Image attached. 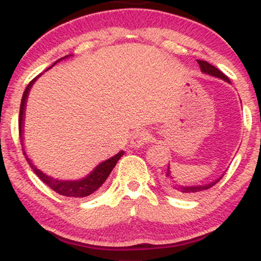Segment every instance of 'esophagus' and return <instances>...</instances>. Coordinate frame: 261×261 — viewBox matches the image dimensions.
Segmentation results:
<instances>
[{
    "mask_svg": "<svg viewBox=\"0 0 261 261\" xmlns=\"http://www.w3.org/2000/svg\"><path fill=\"white\" fill-rule=\"evenodd\" d=\"M149 141V134L146 130H141L135 133V135L131 137L130 146L134 148H140L142 147L145 143H147Z\"/></svg>",
    "mask_w": 261,
    "mask_h": 261,
    "instance_id": "obj_1",
    "label": "esophagus"
}]
</instances>
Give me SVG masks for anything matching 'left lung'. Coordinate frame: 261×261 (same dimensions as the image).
I'll list each match as a JSON object with an SVG mask.
<instances>
[{
    "instance_id": "obj_1",
    "label": "left lung",
    "mask_w": 261,
    "mask_h": 261,
    "mask_svg": "<svg viewBox=\"0 0 261 261\" xmlns=\"http://www.w3.org/2000/svg\"><path fill=\"white\" fill-rule=\"evenodd\" d=\"M197 64H199L200 68H201V71L203 73L206 74H210V76H214V77H217V79H221L223 81H226V82L230 83V81L228 80V77L224 76V74L221 72L220 70H217L215 66L210 65L208 62L206 61H202V60H197ZM167 176L168 178L172 179V188L174 189L176 193H180V194H184V195H187V194H194V193H199V191H202V190H207V189L212 188L215 184H217L218 181L221 180V178H222L223 174L221 176H218L217 179H215L214 181L208 182V184H202V185H191V187H185V185H178L175 184V181L173 180L172 175H170V170H169V166H168V170H167Z\"/></svg>"
}]
</instances>
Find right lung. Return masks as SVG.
Returning a JSON list of instances; mask_svg holds the SVG:
<instances>
[{
  "label": "right lung",
  "mask_w": 261,
  "mask_h": 261,
  "mask_svg": "<svg viewBox=\"0 0 261 261\" xmlns=\"http://www.w3.org/2000/svg\"><path fill=\"white\" fill-rule=\"evenodd\" d=\"M70 56L71 55H67V56H65V58L59 59L58 61L54 62V65L58 64V62L61 61V60L70 58ZM53 66H51V67H53ZM51 67H49V68H51ZM49 68H47V70H49ZM40 76H41V74H39V76L35 77V79L33 80L28 86H27L25 91H24V93H23L22 101H20L19 136H20V142H22L23 154L25 155L27 162L29 163L31 168L34 170L35 174H37L39 178H40V180L44 181L45 184L47 185V187H49L50 189H53L54 191H56V193L60 194V195L67 196V197H86V196H89L91 194L94 193V191H97L98 189H99L101 185H103V182L107 180V178L109 176L110 173H112L114 167H115L116 162L120 160V158L122 157V154H124V151H120L118 154L113 155V157L109 158V160L101 162V163L98 164V166L95 167V168L93 169L88 175L85 176V178H82V179H79V180H61V179H56V178H53V176L45 174V173L41 172L40 169H38L37 167L34 166V163H33L31 160H29L28 155H27V152L24 149V143H23V133H24V118H25L27 99H28L29 92H31V88L33 87V85H34L35 81H37Z\"/></svg>",
  "instance_id": "obj_1"
}]
</instances>
